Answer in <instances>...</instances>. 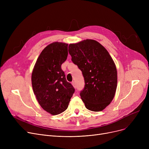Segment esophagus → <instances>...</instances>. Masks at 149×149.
Wrapping results in <instances>:
<instances>
[{"label":"esophagus","instance_id":"obj_1","mask_svg":"<svg viewBox=\"0 0 149 149\" xmlns=\"http://www.w3.org/2000/svg\"><path fill=\"white\" fill-rule=\"evenodd\" d=\"M72 84L73 85L74 87H75V81H72Z\"/></svg>","mask_w":149,"mask_h":149}]
</instances>
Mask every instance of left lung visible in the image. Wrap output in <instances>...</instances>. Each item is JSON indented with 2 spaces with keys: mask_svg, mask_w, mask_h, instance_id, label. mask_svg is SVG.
<instances>
[{
  "mask_svg": "<svg viewBox=\"0 0 149 149\" xmlns=\"http://www.w3.org/2000/svg\"><path fill=\"white\" fill-rule=\"evenodd\" d=\"M69 48L71 60L84 79L80 95L86 107L103 111L112 101L117 87V71L112 57L104 46L91 39L70 44Z\"/></svg>",
  "mask_w": 149,
  "mask_h": 149,
  "instance_id": "1",
  "label": "left lung"
}]
</instances>
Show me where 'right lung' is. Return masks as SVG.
Instances as JSON below:
<instances>
[{
  "mask_svg": "<svg viewBox=\"0 0 149 149\" xmlns=\"http://www.w3.org/2000/svg\"><path fill=\"white\" fill-rule=\"evenodd\" d=\"M68 44L54 42L42 51L32 73V86L41 107L56 115L66 111L75 92L61 66L67 59Z\"/></svg>",
  "mask_w": 149,
  "mask_h": 149,
  "instance_id": "add662e5",
  "label": "right lung"
}]
</instances>
